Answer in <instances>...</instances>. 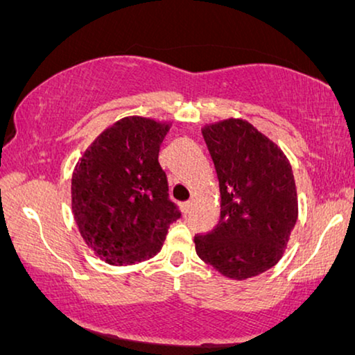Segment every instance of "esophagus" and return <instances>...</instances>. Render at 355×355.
<instances>
[{"label":"esophagus","mask_w":355,"mask_h":355,"mask_svg":"<svg viewBox=\"0 0 355 355\" xmlns=\"http://www.w3.org/2000/svg\"><path fill=\"white\" fill-rule=\"evenodd\" d=\"M193 205H194V199L187 200V202L183 204V211H184V214H189V211H191V209H193Z\"/></svg>","instance_id":"34e87169"}]
</instances>
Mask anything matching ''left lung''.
Masks as SVG:
<instances>
[{"label": "left lung", "instance_id": "8db88e82", "mask_svg": "<svg viewBox=\"0 0 355 355\" xmlns=\"http://www.w3.org/2000/svg\"><path fill=\"white\" fill-rule=\"evenodd\" d=\"M220 182L214 231L194 237L196 253L226 277L244 280L282 258L298 218L292 166L282 150L242 119L202 130Z\"/></svg>", "mask_w": 355, "mask_h": 355}]
</instances>
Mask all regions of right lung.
Returning a JSON list of instances; mask_svg holds the SVG:
<instances>
[{
	"mask_svg": "<svg viewBox=\"0 0 355 355\" xmlns=\"http://www.w3.org/2000/svg\"><path fill=\"white\" fill-rule=\"evenodd\" d=\"M168 124L130 116L103 130L76 164L71 209L86 244L114 266L150 260L180 218L159 148Z\"/></svg>",
	"mask_w": 355,
	"mask_h": 355,
	"instance_id": "1",
	"label": "right lung"
}]
</instances>
